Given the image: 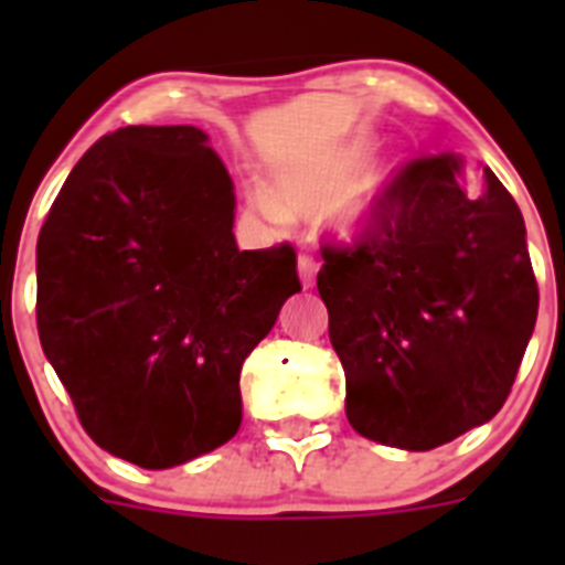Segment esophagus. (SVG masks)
Returning a JSON list of instances; mask_svg holds the SVG:
<instances>
[{"mask_svg":"<svg viewBox=\"0 0 565 565\" xmlns=\"http://www.w3.org/2000/svg\"><path fill=\"white\" fill-rule=\"evenodd\" d=\"M297 268H299V279H302V286L311 288V286H313V279H317V271H319V263H317V259H313L308 252H299Z\"/></svg>","mask_w":565,"mask_h":565,"instance_id":"obj_1","label":"esophagus"}]
</instances>
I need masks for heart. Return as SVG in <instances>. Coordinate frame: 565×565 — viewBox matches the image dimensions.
I'll return each instance as SVG.
<instances>
[{"label": "heart", "instance_id": "obj_1", "mask_svg": "<svg viewBox=\"0 0 565 565\" xmlns=\"http://www.w3.org/2000/svg\"><path fill=\"white\" fill-rule=\"evenodd\" d=\"M364 154H367V141H351L319 154L306 167L282 174L274 189V201L263 194L257 201L259 209L268 217H282V212L311 217L333 202L331 212L337 223L353 232L371 217L379 194L391 178L384 163H362Z\"/></svg>", "mask_w": 565, "mask_h": 565}]
</instances>
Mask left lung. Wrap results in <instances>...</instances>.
Instances as JSON below:
<instances>
[{
    "mask_svg": "<svg viewBox=\"0 0 565 565\" xmlns=\"http://www.w3.org/2000/svg\"><path fill=\"white\" fill-rule=\"evenodd\" d=\"M317 288L364 438L433 450L507 402L537 319V282L515 198L492 169L404 163L351 246L326 243Z\"/></svg>",
    "mask_w": 565,
    "mask_h": 565,
    "instance_id": "left-lung-1",
    "label": "left lung"
}]
</instances>
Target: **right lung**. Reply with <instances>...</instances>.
<instances>
[{
	"label": "right lung",
	"instance_id": "right-lung-1",
	"mask_svg": "<svg viewBox=\"0 0 565 565\" xmlns=\"http://www.w3.org/2000/svg\"><path fill=\"white\" fill-rule=\"evenodd\" d=\"M198 127H124L67 174L36 246L44 356L87 436L143 469L212 452L239 371L291 294V243L239 252L234 186Z\"/></svg>",
	"mask_w": 565,
	"mask_h": 565
}]
</instances>
